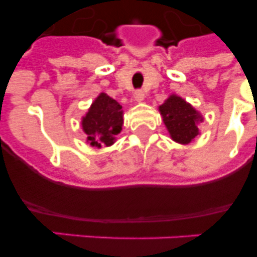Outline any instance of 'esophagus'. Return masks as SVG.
I'll return each mask as SVG.
<instances>
[{"label": "esophagus", "mask_w": 257, "mask_h": 257, "mask_svg": "<svg viewBox=\"0 0 257 257\" xmlns=\"http://www.w3.org/2000/svg\"><path fill=\"white\" fill-rule=\"evenodd\" d=\"M144 97H145V94L143 90H138V91H135V94H134V99H135V101H138V103L144 100Z\"/></svg>", "instance_id": "34e87169"}]
</instances>
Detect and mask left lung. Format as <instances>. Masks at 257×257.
I'll return each mask as SVG.
<instances>
[{"mask_svg":"<svg viewBox=\"0 0 257 257\" xmlns=\"http://www.w3.org/2000/svg\"><path fill=\"white\" fill-rule=\"evenodd\" d=\"M160 112L175 142L188 144L198 135L197 122L202 121L201 114L180 96H170L160 106Z\"/></svg>","mask_w":257,"mask_h":257,"instance_id":"8db88e82","label":"left lung"}]
</instances>
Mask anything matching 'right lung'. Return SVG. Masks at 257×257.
Here are the masks:
<instances>
[{"label": "right lung", "mask_w": 257, "mask_h": 257, "mask_svg": "<svg viewBox=\"0 0 257 257\" xmlns=\"http://www.w3.org/2000/svg\"><path fill=\"white\" fill-rule=\"evenodd\" d=\"M122 123V106L103 92L83 117L82 128L87 135V142L100 148L101 145L113 144L114 136L121 133Z\"/></svg>", "instance_id": "right-lung-1"}]
</instances>
